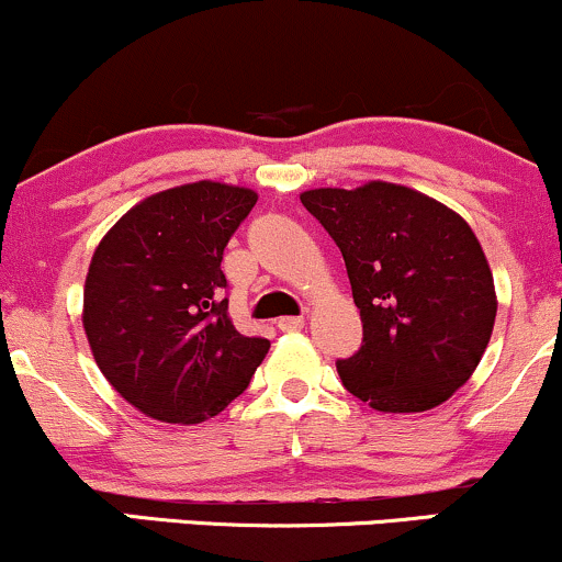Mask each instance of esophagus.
I'll return each mask as SVG.
<instances>
[{
  "label": "esophagus",
  "mask_w": 562,
  "mask_h": 562,
  "mask_svg": "<svg viewBox=\"0 0 562 562\" xmlns=\"http://www.w3.org/2000/svg\"><path fill=\"white\" fill-rule=\"evenodd\" d=\"M277 327H280L282 333H295L303 327V317H280L277 319Z\"/></svg>",
  "instance_id": "esophagus-1"
}]
</instances>
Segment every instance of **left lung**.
I'll return each mask as SVG.
<instances>
[{
  "label": "left lung",
  "instance_id": "obj_1",
  "mask_svg": "<svg viewBox=\"0 0 562 562\" xmlns=\"http://www.w3.org/2000/svg\"><path fill=\"white\" fill-rule=\"evenodd\" d=\"M346 261L362 346L340 359L346 391L378 412L443 404L494 330V277L479 237L438 200L391 182L301 192Z\"/></svg>",
  "mask_w": 562,
  "mask_h": 562
}]
</instances>
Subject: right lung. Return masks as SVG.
<instances>
[{
    "mask_svg": "<svg viewBox=\"0 0 562 562\" xmlns=\"http://www.w3.org/2000/svg\"><path fill=\"white\" fill-rule=\"evenodd\" d=\"M254 190L192 182L126 211L97 245L83 333L102 375L142 415L192 425L248 389L267 338L237 333L224 299V248Z\"/></svg>",
    "mask_w": 562,
    "mask_h": 562,
    "instance_id": "right-lung-1",
    "label": "right lung"
}]
</instances>
